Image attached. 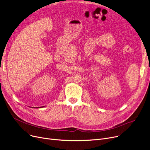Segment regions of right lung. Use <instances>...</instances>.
Returning <instances> with one entry per match:
<instances>
[{"label":"right lung","instance_id":"right-lung-1","mask_svg":"<svg viewBox=\"0 0 150 150\" xmlns=\"http://www.w3.org/2000/svg\"><path fill=\"white\" fill-rule=\"evenodd\" d=\"M43 107H44V106H42V107H41V108H43Z\"/></svg>","mask_w":150,"mask_h":150}]
</instances>
